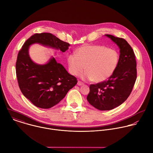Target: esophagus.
I'll return each mask as SVG.
<instances>
[{
	"label": "esophagus",
	"instance_id": "1",
	"mask_svg": "<svg viewBox=\"0 0 153 153\" xmlns=\"http://www.w3.org/2000/svg\"><path fill=\"white\" fill-rule=\"evenodd\" d=\"M77 85H79V86H82V85H83V82H82L81 81H78L77 82Z\"/></svg>",
	"mask_w": 153,
	"mask_h": 153
}]
</instances>
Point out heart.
<instances>
[{
	"mask_svg": "<svg viewBox=\"0 0 153 153\" xmlns=\"http://www.w3.org/2000/svg\"><path fill=\"white\" fill-rule=\"evenodd\" d=\"M119 56L113 49L101 45H85L79 48L76 53L68 56L69 71L76 76L83 72L85 79L95 83L108 79L115 71Z\"/></svg>",
	"mask_w": 153,
	"mask_h": 153,
	"instance_id": "b5f03b06",
	"label": "heart"
}]
</instances>
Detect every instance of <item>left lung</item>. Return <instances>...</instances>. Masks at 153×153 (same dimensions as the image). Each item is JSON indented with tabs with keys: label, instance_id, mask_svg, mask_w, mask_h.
<instances>
[{
	"label": "left lung",
	"instance_id": "8db88e82",
	"mask_svg": "<svg viewBox=\"0 0 153 153\" xmlns=\"http://www.w3.org/2000/svg\"><path fill=\"white\" fill-rule=\"evenodd\" d=\"M105 36L117 45L120 54L113 74L107 80L89 86L88 102L102 111L114 109L123 103L131 94L137 77L135 55L131 45L123 38Z\"/></svg>",
	"mask_w": 153,
	"mask_h": 153
}]
</instances>
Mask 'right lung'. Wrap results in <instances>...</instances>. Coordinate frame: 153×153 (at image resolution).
Returning a JSON list of instances; mask_svg holds the SVG:
<instances>
[{"mask_svg": "<svg viewBox=\"0 0 153 153\" xmlns=\"http://www.w3.org/2000/svg\"><path fill=\"white\" fill-rule=\"evenodd\" d=\"M35 43L59 49L62 52L68 49L70 44L49 33H36L25 42L18 53L16 75L21 92L34 105L50 108L65 97L77 80L55 58L45 65L33 62L28 50L29 46Z\"/></svg>", "mask_w": 153, "mask_h": 153, "instance_id": "1", "label": "right lung"}]
</instances>
